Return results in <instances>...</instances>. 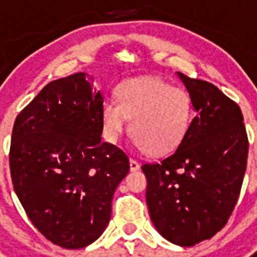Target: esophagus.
Here are the masks:
<instances>
[{"label": "esophagus", "mask_w": 257, "mask_h": 257, "mask_svg": "<svg viewBox=\"0 0 257 257\" xmlns=\"http://www.w3.org/2000/svg\"><path fill=\"white\" fill-rule=\"evenodd\" d=\"M129 167H131V171L132 172L140 169V164H139L135 159H131V160H129Z\"/></svg>", "instance_id": "34e87169"}]
</instances>
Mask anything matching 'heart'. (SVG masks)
Wrapping results in <instances>:
<instances>
[{
	"mask_svg": "<svg viewBox=\"0 0 257 257\" xmlns=\"http://www.w3.org/2000/svg\"><path fill=\"white\" fill-rule=\"evenodd\" d=\"M117 102L102 104V128L109 141H117L129 120V133L143 152L163 156L173 152L187 136L193 105L184 89L160 78H135L116 90Z\"/></svg>",
	"mask_w": 257,
	"mask_h": 257,
	"instance_id": "b5f03b06",
	"label": "heart"
}]
</instances>
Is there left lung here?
<instances>
[{
    "instance_id": "left-lung-1",
    "label": "left lung",
    "mask_w": 257,
    "mask_h": 257,
    "mask_svg": "<svg viewBox=\"0 0 257 257\" xmlns=\"http://www.w3.org/2000/svg\"><path fill=\"white\" fill-rule=\"evenodd\" d=\"M177 76L196 116L171 156L141 169L155 228L171 243L192 247L227 224L247 168L248 137L235 101L211 82Z\"/></svg>"
}]
</instances>
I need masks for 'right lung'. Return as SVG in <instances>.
<instances>
[{"instance_id": "obj_1", "label": "right lung", "mask_w": 257, "mask_h": 257, "mask_svg": "<svg viewBox=\"0 0 257 257\" xmlns=\"http://www.w3.org/2000/svg\"><path fill=\"white\" fill-rule=\"evenodd\" d=\"M76 73L44 86L14 121L13 188L33 225L53 244L77 249L108 225L129 160L102 143L104 97Z\"/></svg>"}]
</instances>
